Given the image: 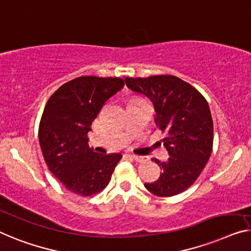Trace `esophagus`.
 Listing matches in <instances>:
<instances>
[{
    "instance_id": "34e87169",
    "label": "esophagus",
    "mask_w": 251,
    "mask_h": 251,
    "mask_svg": "<svg viewBox=\"0 0 251 251\" xmlns=\"http://www.w3.org/2000/svg\"><path fill=\"white\" fill-rule=\"evenodd\" d=\"M128 158H130L132 160H135L137 162H141L143 161V156H140V155H135V154H127Z\"/></svg>"
}]
</instances>
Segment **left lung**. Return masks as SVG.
<instances>
[{
  "label": "left lung",
  "mask_w": 251,
  "mask_h": 251,
  "mask_svg": "<svg viewBox=\"0 0 251 251\" xmlns=\"http://www.w3.org/2000/svg\"><path fill=\"white\" fill-rule=\"evenodd\" d=\"M127 88L151 100L155 125L166 133L162 143L170 158L154 162L160 177L144 184L159 197L178 195L189 188L206 166L213 148V121L206 99L189 83L174 75L126 77Z\"/></svg>",
  "instance_id": "left-lung-1"
}]
</instances>
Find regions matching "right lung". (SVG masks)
Here are the masks:
<instances>
[{
  "mask_svg": "<svg viewBox=\"0 0 251 251\" xmlns=\"http://www.w3.org/2000/svg\"><path fill=\"white\" fill-rule=\"evenodd\" d=\"M124 87L119 77L80 76L48 99L39 124L45 161L67 190L91 196L109 184L121 153H97L88 144L92 122L104 102Z\"/></svg>",
  "mask_w": 251,
  "mask_h": 251,
  "instance_id": "right-lung-1",
  "label": "right lung"
}]
</instances>
